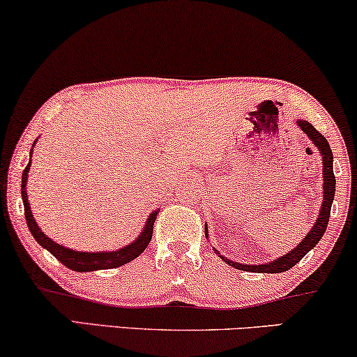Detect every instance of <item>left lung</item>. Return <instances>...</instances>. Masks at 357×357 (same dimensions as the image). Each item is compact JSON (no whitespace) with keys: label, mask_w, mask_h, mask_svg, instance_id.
Instances as JSON below:
<instances>
[{"label":"left lung","mask_w":357,"mask_h":357,"mask_svg":"<svg viewBox=\"0 0 357 357\" xmlns=\"http://www.w3.org/2000/svg\"><path fill=\"white\" fill-rule=\"evenodd\" d=\"M297 125L301 126V130L309 136L317 148H319L320 154L324 155V203H321L319 218H317L315 226L310 229V232L307 234L304 241H302L299 245H297L294 250L286 253L284 257L278 258V260L271 263H265V265H242V263L237 261H229V265H232L236 270L242 271H253V273H282L291 270L296 263H299L302 258L305 257V253L312 250L319 241L324 236L326 231V226H328L330 219V211H331V203H333L335 198V174H333V154H331L328 141L325 139V136L320 133L319 130H315L309 121L305 120H297ZM206 226H204V234H206ZM218 253V250H216Z\"/></svg>","instance_id":"1"}]
</instances>
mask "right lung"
Segmentation results:
<instances>
[{
    "instance_id": "right-lung-1",
    "label": "right lung",
    "mask_w": 357,
    "mask_h": 357,
    "mask_svg": "<svg viewBox=\"0 0 357 357\" xmlns=\"http://www.w3.org/2000/svg\"><path fill=\"white\" fill-rule=\"evenodd\" d=\"M29 169H31V162L26 165V169H24V172H22V188H21L22 202H24V214H26L29 231H31L33 238H36V241L40 243L43 248H47V250L50 252L58 261H61L66 268H70V270H73V271H79V273L96 271V270H110V268L126 265V263L135 260V258L139 257L141 253L144 252V248L149 245L151 237H153L155 218H158V211H154L153 214H151L148 222H146V226L143 229V232H141V236L136 238L133 243L120 248V250L91 253V252L70 250V248L58 245L56 242H53L52 238H48L45 234L38 229L36 219H33V214L31 211V206H29V198L26 193Z\"/></svg>"
}]
</instances>
